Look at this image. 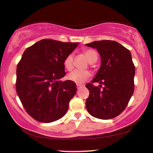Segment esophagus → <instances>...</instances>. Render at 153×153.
<instances>
[{
  "mask_svg": "<svg viewBox=\"0 0 153 153\" xmlns=\"http://www.w3.org/2000/svg\"><path fill=\"white\" fill-rule=\"evenodd\" d=\"M82 87H83V85H77V88H78V90H80V89L82 88Z\"/></svg>",
  "mask_w": 153,
  "mask_h": 153,
  "instance_id": "obj_1",
  "label": "esophagus"
}]
</instances>
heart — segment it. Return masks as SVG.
<instances>
[{"instance_id":"heart-1","label":"heart","mask_w":153,"mask_h":153,"mask_svg":"<svg viewBox=\"0 0 153 153\" xmlns=\"http://www.w3.org/2000/svg\"><path fill=\"white\" fill-rule=\"evenodd\" d=\"M83 53L86 57L87 60L89 63L92 64L94 63L98 59V53L94 50H85L83 51ZM73 59L74 55L73 53H71L66 56L64 60V66L68 71H71L73 68ZM91 77L90 72L88 71H74L70 73L68 75L67 78L71 81L75 82V83L80 85L85 82Z\"/></svg>"}]
</instances>
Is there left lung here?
<instances>
[{
	"label": "left lung",
	"mask_w": 153,
	"mask_h": 153,
	"mask_svg": "<svg viewBox=\"0 0 153 153\" xmlns=\"http://www.w3.org/2000/svg\"><path fill=\"white\" fill-rule=\"evenodd\" d=\"M96 49L101 57V67L91 82H99L104 87H94L91 82L85 106L91 116L110 119L125 109L133 93L135 67L129 50L111 40L95 41L86 44Z\"/></svg>",
	"instance_id": "left-lung-1"
}]
</instances>
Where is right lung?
Here are the masks:
<instances>
[{
  "label": "right lung",
  "mask_w": 153,
  "mask_h": 153,
  "mask_svg": "<svg viewBox=\"0 0 153 153\" xmlns=\"http://www.w3.org/2000/svg\"><path fill=\"white\" fill-rule=\"evenodd\" d=\"M78 43L45 39L24 51L16 68V88L23 106L38 122L50 123L66 114L76 94L75 82L62 81L65 58Z\"/></svg>",
  "instance_id": "add662e5"
}]
</instances>
